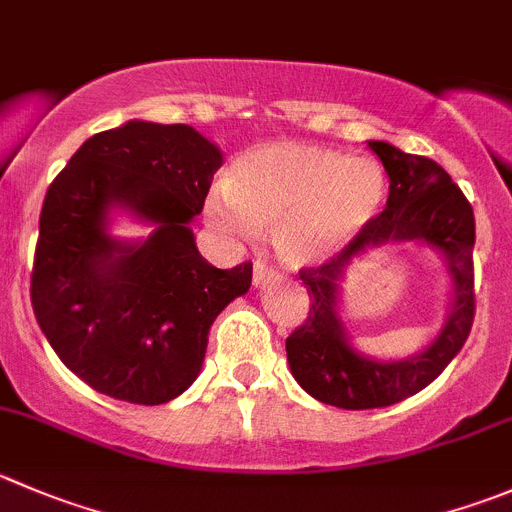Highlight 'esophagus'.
Listing matches in <instances>:
<instances>
[{
    "mask_svg": "<svg viewBox=\"0 0 512 512\" xmlns=\"http://www.w3.org/2000/svg\"><path fill=\"white\" fill-rule=\"evenodd\" d=\"M252 277H255V285H265V282H270L272 277H277V270L272 265H267V262L257 260L255 270H252Z\"/></svg>",
    "mask_w": 512,
    "mask_h": 512,
    "instance_id": "34e87169",
    "label": "esophagus"
}]
</instances>
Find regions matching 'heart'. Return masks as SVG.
<instances>
[{
    "mask_svg": "<svg viewBox=\"0 0 512 512\" xmlns=\"http://www.w3.org/2000/svg\"><path fill=\"white\" fill-rule=\"evenodd\" d=\"M385 192L380 162L285 142L237 157L222 187L207 195L205 217L232 237L272 225L287 260L315 262L365 230Z\"/></svg>",
    "mask_w": 512,
    "mask_h": 512,
    "instance_id": "obj_1",
    "label": "heart"
}]
</instances>
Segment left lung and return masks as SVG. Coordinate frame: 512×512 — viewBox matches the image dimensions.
Here are the masks:
<instances>
[{
  "label": "left lung",
  "mask_w": 512,
  "mask_h": 512,
  "mask_svg": "<svg viewBox=\"0 0 512 512\" xmlns=\"http://www.w3.org/2000/svg\"><path fill=\"white\" fill-rule=\"evenodd\" d=\"M370 147L390 177L388 205L330 260L302 267L310 310L285 340L287 362L302 390L345 410L388 408L428 388L465 345L475 317L473 205L438 162L405 155L388 142H370ZM395 239H423L444 252L456 302L454 315L428 351L410 361L377 363L346 345L334 310L336 280L357 251Z\"/></svg>",
  "instance_id": "left-lung-1"
}]
</instances>
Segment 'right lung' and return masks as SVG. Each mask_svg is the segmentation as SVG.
<instances>
[{
    "instance_id": "add662e5",
    "label": "right lung",
    "mask_w": 512,
    "mask_h": 512,
    "mask_svg": "<svg viewBox=\"0 0 512 512\" xmlns=\"http://www.w3.org/2000/svg\"><path fill=\"white\" fill-rule=\"evenodd\" d=\"M222 155L187 124L127 122L89 137L49 185L34 250V317L59 360L97 393L162 405L195 382L215 317L252 262L202 260L200 215ZM112 204L156 222L142 246L103 232Z\"/></svg>"
}]
</instances>
